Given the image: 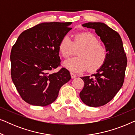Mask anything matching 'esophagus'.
<instances>
[{
	"label": "esophagus",
	"instance_id": "obj_1",
	"mask_svg": "<svg viewBox=\"0 0 135 135\" xmlns=\"http://www.w3.org/2000/svg\"><path fill=\"white\" fill-rule=\"evenodd\" d=\"M71 75L72 79H74V78H75V77H77V75H75V74H74L73 73H71Z\"/></svg>",
	"mask_w": 135,
	"mask_h": 135
}]
</instances>
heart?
<instances>
[{
	"label": "heart",
	"instance_id": "heart-1",
	"mask_svg": "<svg viewBox=\"0 0 135 135\" xmlns=\"http://www.w3.org/2000/svg\"><path fill=\"white\" fill-rule=\"evenodd\" d=\"M74 47L81 48L78 57L65 61L64 66L74 73H81L88 69L94 72L99 69L107 58V50L95 35L90 32H83L75 35L74 42L68 35L62 37L59 44V51L64 58L73 54Z\"/></svg>",
	"mask_w": 135,
	"mask_h": 135
}]
</instances>
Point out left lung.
<instances>
[{
  "label": "left lung",
  "mask_w": 135,
  "mask_h": 135,
  "mask_svg": "<svg viewBox=\"0 0 135 135\" xmlns=\"http://www.w3.org/2000/svg\"><path fill=\"white\" fill-rule=\"evenodd\" d=\"M82 26L95 29L108 53L104 63L97 73L81 77L84 82L79 95L81 100L88 106L99 107L109 102L122 86L127 59L119 33L101 22H89Z\"/></svg>",
  "instance_id": "1"
}]
</instances>
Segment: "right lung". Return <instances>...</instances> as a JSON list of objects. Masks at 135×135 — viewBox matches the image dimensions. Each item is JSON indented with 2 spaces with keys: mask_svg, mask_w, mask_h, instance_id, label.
Returning <instances> with one entry per match:
<instances>
[{
  "mask_svg": "<svg viewBox=\"0 0 135 135\" xmlns=\"http://www.w3.org/2000/svg\"><path fill=\"white\" fill-rule=\"evenodd\" d=\"M72 22L42 23L23 31L13 46L11 75L22 99L31 105L46 106L56 100L61 86L71 80L60 65L59 44L72 28Z\"/></svg>",
  "mask_w": 135,
  "mask_h": 135,
  "instance_id": "right-lung-1",
  "label": "right lung"
}]
</instances>
